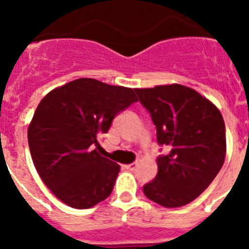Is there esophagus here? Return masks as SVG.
<instances>
[{"mask_svg":"<svg viewBox=\"0 0 249 249\" xmlns=\"http://www.w3.org/2000/svg\"><path fill=\"white\" fill-rule=\"evenodd\" d=\"M125 169L128 170H134L137 168V163H132V164H126V165H124Z\"/></svg>","mask_w":249,"mask_h":249,"instance_id":"1","label":"esophagus"}]
</instances>
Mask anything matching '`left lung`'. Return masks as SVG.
Instances as JSON below:
<instances>
[{"instance_id": "1", "label": "left lung", "mask_w": 249, "mask_h": 249, "mask_svg": "<svg viewBox=\"0 0 249 249\" xmlns=\"http://www.w3.org/2000/svg\"><path fill=\"white\" fill-rule=\"evenodd\" d=\"M134 90L151 115L159 144L170 150L156 160L158 174L143 186L144 195L165 208L189 204L224 165L226 133L220 109L179 84Z\"/></svg>"}]
</instances>
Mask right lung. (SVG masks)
<instances>
[{
  "label": "right lung",
  "mask_w": 249,
  "mask_h": 249,
  "mask_svg": "<svg viewBox=\"0 0 249 249\" xmlns=\"http://www.w3.org/2000/svg\"><path fill=\"white\" fill-rule=\"evenodd\" d=\"M134 90L77 79L42 98L28 126V144L41 179L64 204L88 209L112 193L120 165L98 154V137L137 102Z\"/></svg>",
  "instance_id": "right-lung-1"
}]
</instances>
